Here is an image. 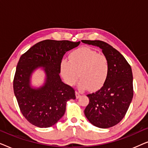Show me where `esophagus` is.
<instances>
[{"mask_svg":"<svg viewBox=\"0 0 148 148\" xmlns=\"http://www.w3.org/2000/svg\"><path fill=\"white\" fill-rule=\"evenodd\" d=\"M75 95H76V98H80V96H81V94H80V93H79V92H75Z\"/></svg>","mask_w":148,"mask_h":148,"instance_id":"34e87169","label":"esophagus"}]
</instances>
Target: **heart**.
Returning a JSON list of instances; mask_svg holds the SVG:
<instances>
[{
  "label": "heart",
  "mask_w": 148,
  "mask_h": 148,
  "mask_svg": "<svg viewBox=\"0 0 148 148\" xmlns=\"http://www.w3.org/2000/svg\"><path fill=\"white\" fill-rule=\"evenodd\" d=\"M69 58V61L62 60L60 63V73L68 85L73 86L79 77L81 90L89 87L92 90H96L104 86L109 73V63L104 55L83 47L71 52Z\"/></svg>",
  "instance_id": "heart-1"
}]
</instances>
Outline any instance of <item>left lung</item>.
Wrapping results in <instances>:
<instances>
[{"instance_id": "left-lung-1", "label": "left lung", "mask_w": 148, "mask_h": 148, "mask_svg": "<svg viewBox=\"0 0 148 148\" xmlns=\"http://www.w3.org/2000/svg\"><path fill=\"white\" fill-rule=\"evenodd\" d=\"M82 42L100 48L109 63L108 78L104 86L96 92L87 95L90 102L85 115L94 126L110 128L122 120L132 101V70L124 56L108 44L100 40Z\"/></svg>"}]
</instances>
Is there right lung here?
<instances>
[{
    "label": "right lung",
    "mask_w": 148,
    "mask_h": 148,
    "mask_svg": "<svg viewBox=\"0 0 148 148\" xmlns=\"http://www.w3.org/2000/svg\"><path fill=\"white\" fill-rule=\"evenodd\" d=\"M80 42L46 40L29 48L19 58L13 81L14 94L23 116L35 126L47 128L63 116L66 104L75 99L73 88L62 82L60 63L64 54ZM41 68L45 74L43 85L34 87L32 75Z\"/></svg>",
    "instance_id": "add662e5"
}]
</instances>
